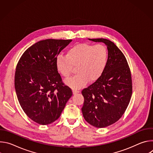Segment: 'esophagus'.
<instances>
[{
    "label": "esophagus",
    "instance_id": "34e87169",
    "mask_svg": "<svg viewBox=\"0 0 153 153\" xmlns=\"http://www.w3.org/2000/svg\"><path fill=\"white\" fill-rule=\"evenodd\" d=\"M80 91H78V90H74L73 91V94H76L77 93H79Z\"/></svg>",
    "mask_w": 153,
    "mask_h": 153
}]
</instances>
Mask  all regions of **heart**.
<instances>
[{
    "label": "heart",
    "mask_w": 153,
    "mask_h": 153,
    "mask_svg": "<svg viewBox=\"0 0 153 153\" xmlns=\"http://www.w3.org/2000/svg\"><path fill=\"white\" fill-rule=\"evenodd\" d=\"M108 59V51L105 45L80 43L69 48L66 56L57 55L55 58V66L57 72L66 79L71 76L74 67H76L77 74L67 80L66 83L77 90L88 81L96 82L103 74Z\"/></svg>",
    "instance_id": "obj_1"
}]
</instances>
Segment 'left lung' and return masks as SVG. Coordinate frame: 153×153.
Returning <instances> with one entry per match:
<instances>
[{
    "mask_svg": "<svg viewBox=\"0 0 153 153\" xmlns=\"http://www.w3.org/2000/svg\"><path fill=\"white\" fill-rule=\"evenodd\" d=\"M107 46L108 59L102 76L82 91L85 120L96 128L116 122L124 114L132 95L131 74L127 60L114 43L105 39H88Z\"/></svg>",
    "mask_w": 153,
    "mask_h": 153,
    "instance_id": "1",
    "label": "left lung"
}]
</instances>
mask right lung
<instances>
[{"label": "right lung", "mask_w": 153, "mask_h": 153, "mask_svg": "<svg viewBox=\"0 0 153 153\" xmlns=\"http://www.w3.org/2000/svg\"><path fill=\"white\" fill-rule=\"evenodd\" d=\"M71 41L40 40L28 48L17 63L14 86L19 102L28 117L39 124L56 120L73 95L55 66L56 57Z\"/></svg>", "instance_id": "1"}]
</instances>
